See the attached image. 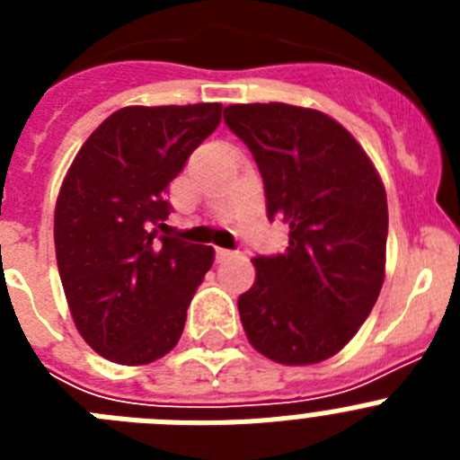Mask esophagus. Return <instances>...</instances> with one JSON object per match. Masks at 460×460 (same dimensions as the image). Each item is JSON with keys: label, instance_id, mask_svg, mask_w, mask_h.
Wrapping results in <instances>:
<instances>
[{"label": "esophagus", "instance_id": "obj_1", "mask_svg": "<svg viewBox=\"0 0 460 460\" xmlns=\"http://www.w3.org/2000/svg\"><path fill=\"white\" fill-rule=\"evenodd\" d=\"M233 255H234V251L217 249V260H218V262H223V260H227V258H233Z\"/></svg>", "mask_w": 460, "mask_h": 460}]
</instances>
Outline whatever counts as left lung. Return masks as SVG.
<instances>
[{
  "instance_id": "left-lung-1",
  "label": "left lung",
  "mask_w": 460,
  "mask_h": 460,
  "mask_svg": "<svg viewBox=\"0 0 460 460\" xmlns=\"http://www.w3.org/2000/svg\"><path fill=\"white\" fill-rule=\"evenodd\" d=\"M251 149L267 218L290 226L286 253L255 255L239 296L255 350L286 367L329 359L376 306L385 280L387 193L359 142L324 112L286 103L227 105Z\"/></svg>"
}]
</instances>
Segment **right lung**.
<instances>
[{
	"label": "right lung",
	"mask_w": 460,
	"mask_h": 460,
	"mask_svg": "<svg viewBox=\"0 0 460 460\" xmlns=\"http://www.w3.org/2000/svg\"><path fill=\"white\" fill-rule=\"evenodd\" d=\"M221 103L131 105L87 137L55 207V251L80 336L140 367L172 350L214 249L158 234L168 186L221 121Z\"/></svg>",
	"instance_id": "add662e5"
}]
</instances>
